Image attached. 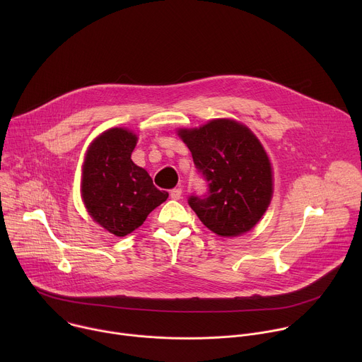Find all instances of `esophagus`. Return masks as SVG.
I'll return each instance as SVG.
<instances>
[{
  "label": "esophagus",
  "mask_w": 362,
  "mask_h": 362,
  "mask_svg": "<svg viewBox=\"0 0 362 362\" xmlns=\"http://www.w3.org/2000/svg\"><path fill=\"white\" fill-rule=\"evenodd\" d=\"M170 197H172L173 200H179V199L182 197V189H180V187L172 189V190H170Z\"/></svg>",
  "instance_id": "34e87169"
}]
</instances>
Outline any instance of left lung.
I'll list each match as a JSON object with an SVG mask.
<instances>
[{
	"instance_id": "obj_1",
	"label": "left lung",
	"mask_w": 362,
	"mask_h": 362,
	"mask_svg": "<svg viewBox=\"0 0 362 362\" xmlns=\"http://www.w3.org/2000/svg\"><path fill=\"white\" fill-rule=\"evenodd\" d=\"M179 136L208 183L204 194L187 199L202 223L226 238L250 230L272 197L271 163L259 140L243 124L226 119L180 130Z\"/></svg>"
}]
</instances>
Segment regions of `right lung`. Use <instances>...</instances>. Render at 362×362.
Listing matches in <instances>:
<instances>
[{
    "label": "right lung",
    "instance_id": "1",
    "mask_svg": "<svg viewBox=\"0 0 362 362\" xmlns=\"http://www.w3.org/2000/svg\"><path fill=\"white\" fill-rule=\"evenodd\" d=\"M137 137L124 129H110L87 150L81 194L91 218L116 236L143 225L169 193L153 185L148 173L132 160Z\"/></svg>",
    "mask_w": 362,
    "mask_h": 362
}]
</instances>
